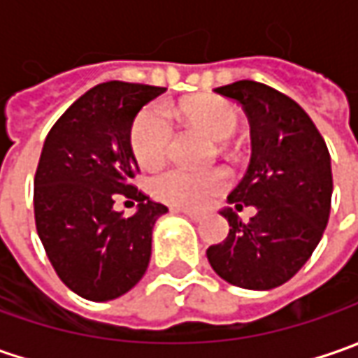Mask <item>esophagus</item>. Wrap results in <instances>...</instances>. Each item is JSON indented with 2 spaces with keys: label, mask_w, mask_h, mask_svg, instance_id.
<instances>
[{
  "label": "esophagus",
  "mask_w": 358,
  "mask_h": 358,
  "mask_svg": "<svg viewBox=\"0 0 358 358\" xmlns=\"http://www.w3.org/2000/svg\"><path fill=\"white\" fill-rule=\"evenodd\" d=\"M171 211H173V213L187 215V217H189V219H193V221H199L201 217H203V215H201L199 211H191V209H183V207H173Z\"/></svg>",
  "instance_id": "1"
}]
</instances>
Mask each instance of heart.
<instances>
[{
  "mask_svg": "<svg viewBox=\"0 0 358 358\" xmlns=\"http://www.w3.org/2000/svg\"><path fill=\"white\" fill-rule=\"evenodd\" d=\"M181 113L193 127L201 129L215 141L231 139L241 123L239 109L227 99L213 95H203L187 101L181 107ZM129 143L141 167H159L171 151L173 123L169 111L161 103L145 105L131 123ZM227 183V175L221 169H169L153 181V189L159 199L173 207L201 209L215 195H219Z\"/></svg>",
  "mask_w": 358,
  "mask_h": 358,
  "instance_id": "1",
  "label": "heart"
}]
</instances>
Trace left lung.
<instances>
[{
  "mask_svg": "<svg viewBox=\"0 0 358 358\" xmlns=\"http://www.w3.org/2000/svg\"><path fill=\"white\" fill-rule=\"evenodd\" d=\"M215 93L243 105L251 123L253 155L245 177L229 193L240 210L255 207L249 224L234 209L227 239L207 249L213 271L235 287L268 291L287 282L317 249L329 223L333 171L327 143L305 109L257 81H235Z\"/></svg>",
  "mask_w": 358,
  "mask_h": 358,
  "instance_id": "obj_1",
  "label": "left lung"
}]
</instances>
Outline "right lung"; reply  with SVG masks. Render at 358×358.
I'll return each mask as SVG.
<instances>
[{
    "label": "right lung",
    "instance_id": "1",
    "mask_svg": "<svg viewBox=\"0 0 358 358\" xmlns=\"http://www.w3.org/2000/svg\"><path fill=\"white\" fill-rule=\"evenodd\" d=\"M163 87L107 81L83 93L51 127L34 181L37 235L55 273L87 301H111L141 281L153 227L167 207L131 185L137 161L129 131ZM115 194L140 201L131 217Z\"/></svg>",
    "mask_w": 358,
    "mask_h": 358
}]
</instances>
